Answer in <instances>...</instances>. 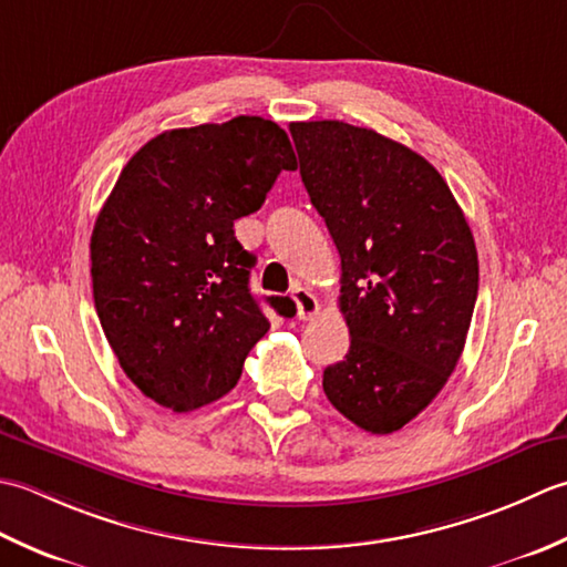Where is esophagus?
I'll return each instance as SVG.
<instances>
[{"label":"esophagus","instance_id":"1","mask_svg":"<svg viewBox=\"0 0 567 567\" xmlns=\"http://www.w3.org/2000/svg\"><path fill=\"white\" fill-rule=\"evenodd\" d=\"M291 298H293V303H296L298 320H313L318 316V310H320L318 298L310 293L306 286H296L293 291H291Z\"/></svg>","mask_w":567,"mask_h":567}]
</instances>
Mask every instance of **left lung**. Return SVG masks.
I'll return each mask as SVG.
<instances>
[{
    "instance_id": "8db88e82",
    "label": "left lung",
    "mask_w": 567,
    "mask_h": 567,
    "mask_svg": "<svg viewBox=\"0 0 567 567\" xmlns=\"http://www.w3.org/2000/svg\"><path fill=\"white\" fill-rule=\"evenodd\" d=\"M288 130L342 264L350 350L322 372V391L360 429L394 433L457 367L480 286L475 237L441 173L409 146L340 120Z\"/></svg>"
}]
</instances>
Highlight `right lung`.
<instances>
[{"instance_id":"right-lung-1","label":"right lung","mask_w":567,"mask_h":567,"mask_svg":"<svg viewBox=\"0 0 567 567\" xmlns=\"http://www.w3.org/2000/svg\"><path fill=\"white\" fill-rule=\"evenodd\" d=\"M293 168L288 134L247 114L158 134L122 168L92 229V296L144 396L186 413L235 389L269 330L249 291L257 259L235 219L257 213ZM267 300L279 316L296 313L291 298Z\"/></svg>"}]
</instances>
